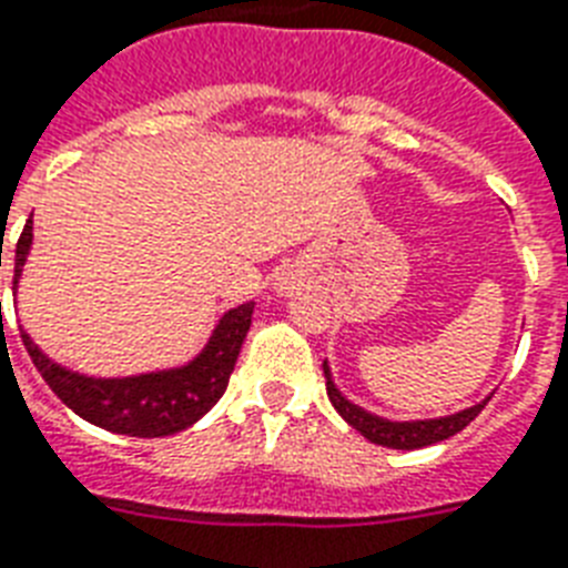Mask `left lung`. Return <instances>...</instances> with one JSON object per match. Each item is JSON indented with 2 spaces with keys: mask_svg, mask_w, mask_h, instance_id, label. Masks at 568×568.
<instances>
[{
  "mask_svg": "<svg viewBox=\"0 0 568 568\" xmlns=\"http://www.w3.org/2000/svg\"><path fill=\"white\" fill-rule=\"evenodd\" d=\"M325 369V389H328V398L334 410L343 416V419L363 434V437L375 443V446H387V448H405V452H413V448H425L434 446V443H443V439L455 437L457 430H464L480 410L487 405L489 398H484L480 405H471L460 413H452V416H439V419H416V422H389L381 419L375 413H366L363 407L352 405L337 387H334V378H331L328 361L322 363Z\"/></svg>",
  "mask_w": 568,
  "mask_h": 568,
  "instance_id": "1",
  "label": "left lung"
}]
</instances>
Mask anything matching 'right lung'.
<instances>
[{"instance_id": "right-lung-1", "label": "right lung", "mask_w": 568, "mask_h": 568, "mask_svg": "<svg viewBox=\"0 0 568 568\" xmlns=\"http://www.w3.org/2000/svg\"><path fill=\"white\" fill-rule=\"evenodd\" d=\"M31 237L34 234H31L29 220L13 252V287L22 275V263L29 257ZM252 311H255V302L231 307L213 328L207 346L187 366L131 375V378H88V375L70 372L67 366L49 361L26 331L20 334L22 346L43 381L81 419L113 434H129V437H170L202 419L222 398L237 363L240 346L252 325Z\"/></svg>"}]
</instances>
